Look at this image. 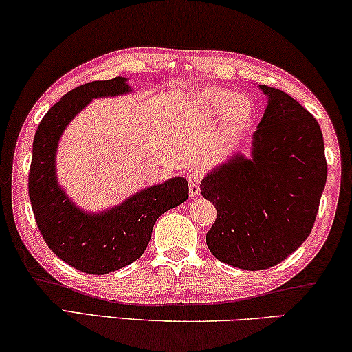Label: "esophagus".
<instances>
[{
	"instance_id": "esophagus-1",
	"label": "esophagus",
	"mask_w": 352,
	"mask_h": 352,
	"mask_svg": "<svg viewBox=\"0 0 352 352\" xmlns=\"http://www.w3.org/2000/svg\"><path fill=\"white\" fill-rule=\"evenodd\" d=\"M202 177H204V174H202V170H199V169L191 172L190 177H188V182H190V195H191V197H197L201 195Z\"/></svg>"
}]
</instances>
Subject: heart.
<instances>
[{
	"mask_svg": "<svg viewBox=\"0 0 352 352\" xmlns=\"http://www.w3.org/2000/svg\"><path fill=\"white\" fill-rule=\"evenodd\" d=\"M191 111L199 118L215 120L223 118L230 129H239L249 124L255 115V105L249 97L237 96L226 87H204L192 94L190 100Z\"/></svg>",
	"mask_w": 352,
	"mask_h": 352,
	"instance_id": "obj_1",
	"label": "heart"
}]
</instances>
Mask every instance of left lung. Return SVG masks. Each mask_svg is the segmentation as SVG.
Wrapping results in <instances>:
<instances>
[{
	"mask_svg": "<svg viewBox=\"0 0 352 352\" xmlns=\"http://www.w3.org/2000/svg\"><path fill=\"white\" fill-rule=\"evenodd\" d=\"M258 87L268 105L250 157L236 153L201 182L202 196L217 209L207 247L215 258L247 271L271 268L303 244L327 180L316 118L289 94Z\"/></svg>",
	"mask_w": 352,
	"mask_h": 352,
	"instance_id": "1",
	"label": "left lung"
}]
</instances>
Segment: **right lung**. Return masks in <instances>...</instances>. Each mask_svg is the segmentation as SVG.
Masks as SVG:
<instances>
[{
    "label": "right lung",
    "mask_w": 352,
    "mask_h": 352,
    "mask_svg": "<svg viewBox=\"0 0 352 352\" xmlns=\"http://www.w3.org/2000/svg\"><path fill=\"white\" fill-rule=\"evenodd\" d=\"M129 79L82 84L65 94L39 122L33 140L28 196L44 241L58 258L87 274H108L140 258L156 220L188 199V182L174 177L129 196L102 212L76 206L57 180L60 137L73 118L94 98L132 92Z\"/></svg>",
    "instance_id": "add662e5"
}]
</instances>
